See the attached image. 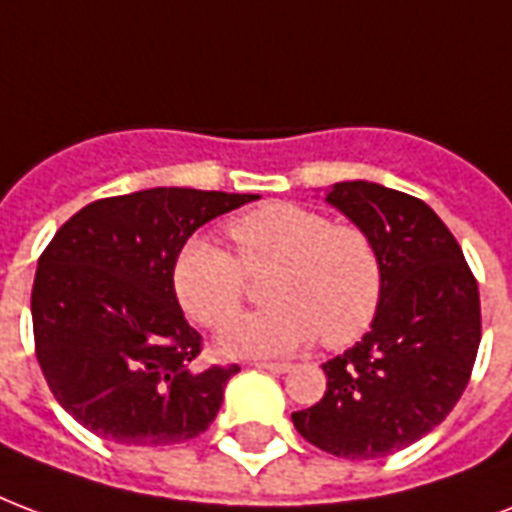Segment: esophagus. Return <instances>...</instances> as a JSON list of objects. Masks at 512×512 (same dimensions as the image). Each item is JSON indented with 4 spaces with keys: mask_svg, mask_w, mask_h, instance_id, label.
I'll list each match as a JSON object with an SVG mask.
<instances>
[{
    "mask_svg": "<svg viewBox=\"0 0 512 512\" xmlns=\"http://www.w3.org/2000/svg\"><path fill=\"white\" fill-rule=\"evenodd\" d=\"M256 367H259V370H267V372H288V370H291V364H288V361H256Z\"/></svg>",
    "mask_w": 512,
    "mask_h": 512,
    "instance_id": "1",
    "label": "esophagus"
}]
</instances>
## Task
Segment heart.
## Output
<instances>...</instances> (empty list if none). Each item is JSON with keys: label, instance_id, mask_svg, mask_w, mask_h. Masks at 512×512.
I'll use <instances>...</instances> for the list:
<instances>
[{"label": "heart", "instance_id": "b5f03b06", "mask_svg": "<svg viewBox=\"0 0 512 512\" xmlns=\"http://www.w3.org/2000/svg\"><path fill=\"white\" fill-rule=\"evenodd\" d=\"M237 256L202 234L172 261V288L191 321L218 329L245 302V272L272 270L264 297L272 307L242 315L221 334L232 356L297 351L321 334L332 348L367 332L383 294V270L370 234L332 224L313 207L270 202L229 224Z\"/></svg>", "mask_w": 512, "mask_h": 512}]
</instances>
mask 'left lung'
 Masks as SVG:
<instances>
[{
	"label": "left lung",
	"instance_id": "obj_1",
	"mask_svg": "<svg viewBox=\"0 0 512 512\" xmlns=\"http://www.w3.org/2000/svg\"><path fill=\"white\" fill-rule=\"evenodd\" d=\"M326 202L375 242L383 294L361 343L324 364L321 402L291 421L332 456L380 459L443 424L464 394L480 345L478 280L421 199L345 180Z\"/></svg>",
	"mask_w": 512,
	"mask_h": 512
}]
</instances>
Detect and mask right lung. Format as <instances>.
Masks as SVG:
<instances>
[{"label": "right lung", "instance_id": "1", "mask_svg": "<svg viewBox=\"0 0 512 512\" xmlns=\"http://www.w3.org/2000/svg\"><path fill=\"white\" fill-rule=\"evenodd\" d=\"M259 194L145 188L96 199L53 234L32 288L34 351L53 397L102 440L186 443L213 424L232 367L197 370L202 334L172 288L180 245Z\"/></svg>", "mask_w": 512, "mask_h": 512}]
</instances>
